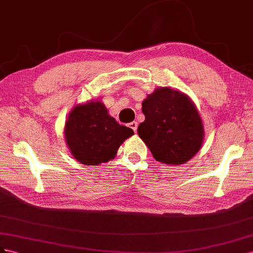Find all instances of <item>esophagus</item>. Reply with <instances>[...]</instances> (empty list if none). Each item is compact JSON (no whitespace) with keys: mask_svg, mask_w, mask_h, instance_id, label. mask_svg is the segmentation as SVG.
<instances>
[{"mask_svg":"<svg viewBox=\"0 0 253 253\" xmlns=\"http://www.w3.org/2000/svg\"><path fill=\"white\" fill-rule=\"evenodd\" d=\"M129 127H130L134 132H136V129H138V123H136V122H131L130 124H129Z\"/></svg>","mask_w":253,"mask_h":253,"instance_id":"esophagus-1","label":"esophagus"}]
</instances>
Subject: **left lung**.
Returning <instances> with one entry per match:
<instances>
[{
	"instance_id": "obj_1",
	"label": "left lung",
	"mask_w": 253,
	"mask_h": 253,
	"mask_svg": "<svg viewBox=\"0 0 253 253\" xmlns=\"http://www.w3.org/2000/svg\"><path fill=\"white\" fill-rule=\"evenodd\" d=\"M138 134L157 161L184 164L203 146L205 129L196 106L183 92L158 86L142 103Z\"/></svg>"
}]
</instances>
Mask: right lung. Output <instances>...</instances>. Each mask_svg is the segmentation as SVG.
Returning <instances> with one entry per match:
<instances>
[{
  "label": "right lung",
  "instance_id": "obj_1",
  "mask_svg": "<svg viewBox=\"0 0 253 253\" xmlns=\"http://www.w3.org/2000/svg\"><path fill=\"white\" fill-rule=\"evenodd\" d=\"M133 133L109 115L99 99L76 105L64 125V139L72 156L82 164L95 167L114 159L119 147Z\"/></svg>",
  "mask_w": 253,
  "mask_h": 253
}]
</instances>
